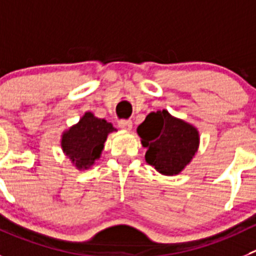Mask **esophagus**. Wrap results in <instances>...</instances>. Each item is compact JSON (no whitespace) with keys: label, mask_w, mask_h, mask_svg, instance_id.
<instances>
[{"label":"esophagus","mask_w":256,"mask_h":256,"mask_svg":"<svg viewBox=\"0 0 256 256\" xmlns=\"http://www.w3.org/2000/svg\"><path fill=\"white\" fill-rule=\"evenodd\" d=\"M118 126H120V128H124V130H131L132 128V122L130 120H120L118 121Z\"/></svg>","instance_id":"obj_1"}]
</instances>
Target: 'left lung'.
Listing matches in <instances>:
<instances>
[{"instance_id": "obj_1", "label": "left lung", "mask_w": 256, "mask_h": 256, "mask_svg": "<svg viewBox=\"0 0 256 256\" xmlns=\"http://www.w3.org/2000/svg\"><path fill=\"white\" fill-rule=\"evenodd\" d=\"M145 160L159 173L179 174L192 160L200 144L197 128L172 116L168 111L152 112L138 128Z\"/></svg>"}]
</instances>
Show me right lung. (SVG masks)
I'll use <instances>...</instances> for the list:
<instances>
[{
  "label": "right lung",
  "instance_id": "1",
  "mask_svg": "<svg viewBox=\"0 0 256 256\" xmlns=\"http://www.w3.org/2000/svg\"><path fill=\"white\" fill-rule=\"evenodd\" d=\"M114 130L112 124L104 118H97L90 112L77 125L72 126L62 136V148L72 162L80 169H88L96 159L101 156L107 135Z\"/></svg>",
  "mask_w": 256,
  "mask_h": 256
}]
</instances>
